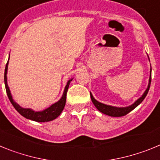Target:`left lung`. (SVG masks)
<instances>
[{
	"instance_id": "left-lung-1",
	"label": "left lung",
	"mask_w": 160,
	"mask_h": 160,
	"mask_svg": "<svg viewBox=\"0 0 160 160\" xmlns=\"http://www.w3.org/2000/svg\"><path fill=\"white\" fill-rule=\"evenodd\" d=\"M151 82H152V68H151V74H150L149 83H148V88H147V90L144 91L143 94H142V95L138 98V99H137L135 102L133 103L132 105L129 106V107H112V106L106 105V104H103V103L98 102L97 100L93 97L91 93H90V98H91V100H92V102L94 103V105L95 106L96 108H97L100 112L103 113V114H107V115H109V116H111V117L124 116V115L128 114L129 112H131L132 110H134L135 107H138V106L139 105L142 101H143V99L146 98L147 94H148V91H149L150 86H151Z\"/></svg>"
}]
</instances>
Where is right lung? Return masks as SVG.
I'll list each match as a JSON object with an SVG mask.
<instances>
[{"label":"right lung","mask_w":160,"mask_h":160,"mask_svg":"<svg viewBox=\"0 0 160 160\" xmlns=\"http://www.w3.org/2000/svg\"><path fill=\"white\" fill-rule=\"evenodd\" d=\"M9 59V58H8ZM8 60L7 62L6 66H5V89H6V93L8 97V99L11 102L12 105L13 106V107L16 109L18 112L20 114H22V116L25 117V118H28V119L32 120V121H36V122H49V121H52V120L55 119L56 118L59 116L62 113V111H63L64 109L65 105H66V93H67L68 88H69V86H70V82L72 81V79L69 80L67 82V84H66V87H65L64 92H63L62 96L60 98L59 101H58L57 102H55L54 104L51 105L49 107L46 108V110L42 111H34L33 110L30 108H23V107H20L16 102L12 99V94H11L10 90H9V87H8V83H7V70H8Z\"/></svg>","instance_id":"right-lung-1"}]
</instances>
